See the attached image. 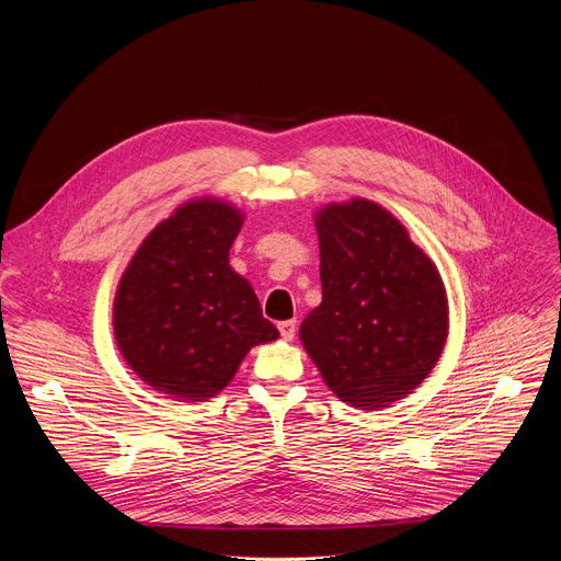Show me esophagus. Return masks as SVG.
Segmentation results:
<instances>
[{
    "label": "esophagus",
    "instance_id": "esophagus-1",
    "mask_svg": "<svg viewBox=\"0 0 561 561\" xmlns=\"http://www.w3.org/2000/svg\"><path fill=\"white\" fill-rule=\"evenodd\" d=\"M277 329H279L282 337H284L286 342H290V340L295 337V331H297V322H295V319H286V322H279V324H277Z\"/></svg>",
    "mask_w": 561,
    "mask_h": 561
}]
</instances>
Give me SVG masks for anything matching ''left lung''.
Segmentation results:
<instances>
[{
  "label": "left lung",
  "instance_id": "left-lung-1",
  "mask_svg": "<svg viewBox=\"0 0 561 561\" xmlns=\"http://www.w3.org/2000/svg\"><path fill=\"white\" fill-rule=\"evenodd\" d=\"M314 221L322 304L301 322V344L342 402L383 409L417 388L444 351L442 277L375 202L331 204Z\"/></svg>",
  "mask_w": 561,
  "mask_h": 561
}]
</instances>
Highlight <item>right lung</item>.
<instances>
[{"mask_svg": "<svg viewBox=\"0 0 561 561\" xmlns=\"http://www.w3.org/2000/svg\"><path fill=\"white\" fill-rule=\"evenodd\" d=\"M242 213L195 199L159 224L122 275L113 324L128 366L154 390L215 397L247 353L279 337L251 284L228 264Z\"/></svg>", "mask_w": 561, "mask_h": 561, "instance_id": "add662e5", "label": "right lung"}]
</instances>
